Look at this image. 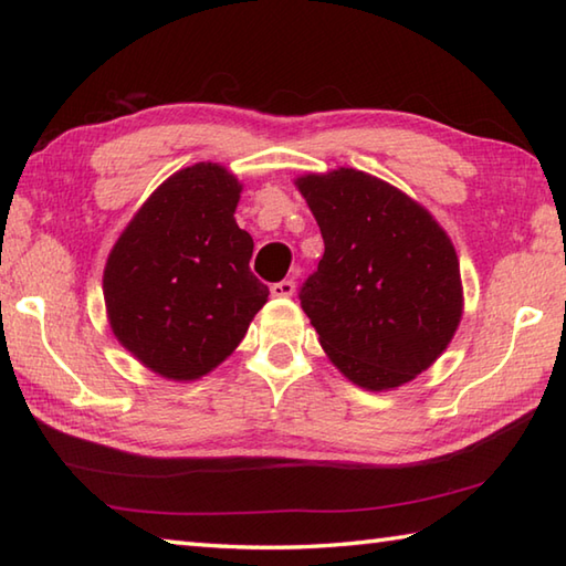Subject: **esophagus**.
Returning <instances> with one entry per match:
<instances>
[{"label": "esophagus", "mask_w": 566, "mask_h": 566, "mask_svg": "<svg viewBox=\"0 0 566 566\" xmlns=\"http://www.w3.org/2000/svg\"><path fill=\"white\" fill-rule=\"evenodd\" d=\"M270 294H272V296H280V298L292 296V294H294V282H292V280L274 282V284L270 286Z\"/></svg>", "instance_id": "1"}]
</instances>
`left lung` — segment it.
Wrapping results in <instances>:
<instances>
[{
	"label": "left lung",
	"instance_id": "8db88e82",
	"mask_svg": "<svg viewBox=\"0 0 566 566\" xmlns=\"http://www.w3.org/2000/svg\"><path fill=\"white\" fill-rule=\"evenodd\" d=\"M296 185L326 243L298 290L323 350L359 387H401L436 363L462 318L450 238L403 191L353 167Z\"/></svg>",
	"mask_w": 566,
	"mask_h": 566
}]
</instances>
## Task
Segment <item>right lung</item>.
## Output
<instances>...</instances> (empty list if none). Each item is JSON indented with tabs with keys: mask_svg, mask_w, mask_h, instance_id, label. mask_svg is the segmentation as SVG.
<instances>
[{
	"mask_svg": "<svg viewBox=\"0 0 566 566\" xmlns=\"http://www.w3.org/2000/svg\"><path fill=\"white\" fill-rule=\"evenodd\" d=\"M240 185L223 167L191 165L163 182L106 262L114 335L167 379H199L231 355L268 302L250 272L252 238L233 213Z\"/></svg>",
	"mask_w": 566,
	"mask_h": 566,
	"instance_id": "obj_1",
	"label": "right lung"
}]
</instances>
